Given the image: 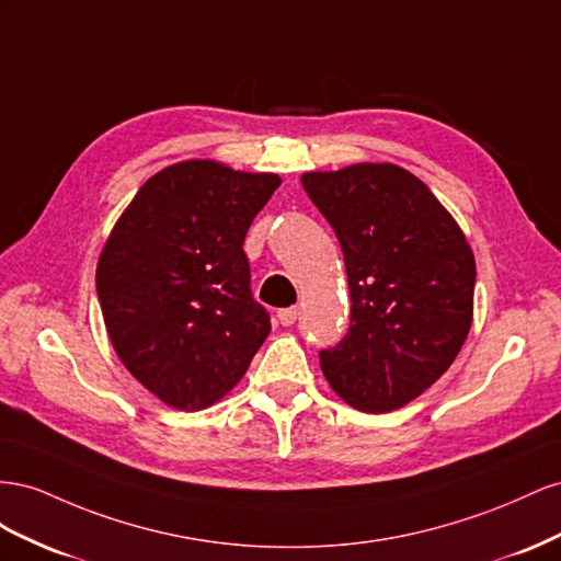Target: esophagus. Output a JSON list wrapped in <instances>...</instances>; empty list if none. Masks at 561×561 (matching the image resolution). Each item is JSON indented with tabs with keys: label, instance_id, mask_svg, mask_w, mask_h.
Here are the masks:
<instances>
[{
	"label": "esophagus",
	"instance_id": "obj_1",
	"mask_svg": "<svg viewBox=\"0 0 561 561\" xmlns=\"http://www.w3.org/2000/svg\"><path fill=\"white\" fill-rule=\"evenodd\" d=\"M277 317H279V322L284 324V327H291L296 319H298V308H284V310H279L277 312Z\"/></svg>",
	"mask_w": 561,
	"mask_h": 561
}]
</instances>
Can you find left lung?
<instances>
[{"label":"left lung","instance_id":"obj_1","mask_svg":"<svg viewBox=\"0 0 561 561\" xmlns=\"http://www.w3.org/2000/svg\"><path fill=\"white\" fill-rule=\"evenodd\" d=\"M300 183L339 237L352 302L343 341L319 352L322 371L350 407L394 411L449 369L468 339L472 249L430 187L394 164Z\"/></svg>","mask_w":561,"mask_h":561}]
</instances>
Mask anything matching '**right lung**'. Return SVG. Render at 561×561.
<instances>
[{
  "label": "right lung",
  "mask_w": 561,
  "mask_h": 561,
  "mask_svg": "<svg viewBox=\"0 0 561 561\" xmlns=\"http://www.w3.org/2000/svg\"><path fill=\"white\" fill-rule=\"evenodd\" d=\"M279 183L190 159L154 173L107 237L95 289L112 347L173 409L218 402L267 339L244 237Z\"/></svg>",
  "instance_id": "right-lung-1"
}]
</instances>
